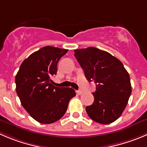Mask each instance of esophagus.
I'll use <instances>...</instances> for the list:
<instances>
[{
  "label": "esophagus",
  "mask_w": 147,
  "mask_h": 147,
  "mask_svg": "<svg viewBox=\"0 0 147 147\" xmlns=\"http://www.w3.org/2000/svg\"><path fill=\"white\" fill-rule=\"evenodd\" d=\"M76 92L78 95H81V94L82 93V90H77Z\"/></svg>",
  "instance_id": "1"
}]
</instances>
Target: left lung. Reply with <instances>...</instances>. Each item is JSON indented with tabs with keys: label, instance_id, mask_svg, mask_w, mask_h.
Segmentation results:
<instances>
[{
	"label": "left lung",
	"instance_id": "obj_1",
	"mask_svg": "<svg viewBox=\"0 0 147 147\" xmlns=\"http://www.w3.org/2000/svg\"><path fill=\"white\" fill-rule=\"evenodd\" d=\"M74 52L85 78L96 84L94 102L85 108L87 113L98 123H113L122 114L131 93L129 73L119 59L105 51L91 47Z\"/></svg>",
	"mask_w": 147,
	"mask_h": 147
}]
</instances>
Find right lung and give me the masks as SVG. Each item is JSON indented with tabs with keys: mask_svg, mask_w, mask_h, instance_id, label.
<instances>
[{
	"mask_svg": "<svg viewBox=\"0 0 147 147\" xmlns=\"http://www.w3.org/2000/svg\"><path fill=\"white\" fill-rule=\"evenodd\" d=\"M67 52L51 46L41 48L24 59L16 75V90L21 105L41 123L59 120L76 95L71 88L54 86L51 79L57 75L59 60Z\"/></svg>",
	"mask_w": 147,
	"mask_h": 147,
	"instance_id": "add662e5",
	"label": "right lung"
}]
</instances>
